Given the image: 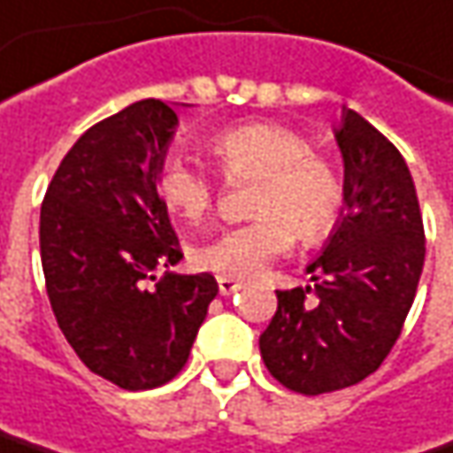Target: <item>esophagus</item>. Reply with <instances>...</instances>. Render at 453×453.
I'll return each instance as SVG.
<instances>
[{"instance_id":"obj_1","label":"esophagus","mask_w":453,"mask_h":453,"mask_svg":"<svg viewBox=\"0 0 453 453\" xmlns=\"http://www.w3.org/2000/svg\"><path fill=\"white\" fill-rule=\"evenodd\" d=\"M218 288H220V296H233L241 290V282L233 277H218Z\"/></svg>"}]
</instances>
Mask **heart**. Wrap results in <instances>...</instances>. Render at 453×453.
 <instances>
[{"mask_svg": "<svg viewBox=\"0 0 453 453\" xmlns=\"http://www.w3.org/2000/svg\"><path fill=\"white\" fill-rule=\"evenodd\" d=\"M210 152L230 179L257 176L251 223L233 226L194 251V262L220 277L246 280L288 254L296 233L316 243L337 226L342 181L329 160L311 152V142L277 121H246L218 132ZM160 202L186 223L210 218L218 186L202 168L173 155L157 171Z\"/></svg>", "mask_w": 453, "mask_h": 453, "instance_id": "b5f03b06", "label": "heart"}]
</instances>
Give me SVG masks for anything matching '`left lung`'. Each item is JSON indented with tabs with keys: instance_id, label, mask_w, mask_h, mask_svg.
<instances>
[{
	"instance_id": "obj_1",
	"label": "left lung",
	"mask_w": 453,
	"mask_h": 453,
	"mask_svg": "<svg viewBox=\"0 0 453 453\" xmlns=\"http://www.w3.org/2000/svg\"><path fill=\"white\" fill-rule=\"evenodd\" d=\"M334 140L345 210L306 267L313 285L277 290V311L259 337L269 373L306 396L352 387L384 363L426 262L420 204L399 150L349 108Z\"/></svg>"
}]
</instances>
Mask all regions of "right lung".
Listing matches in <instances>:
<instances>
[{
	"label": "right lung",
	"instance_id": "add662e5",
	"mask_svg": "<svg viewBox=\"0 0 453 453\" xmlns=\"http://www.w3.org/2000/svg\"><path fill=\"white\" fill-rule=\"evenodd\" d=\"M176 127V111L155 98L98 121L64 155L41 204L57 324L93 373L129 391L184 368L218 296L210 272L155 277L184 259L155 184Z\"/></svg>",
	"mask_w": 453,
	"mask_h": 453
}]
</instances>
